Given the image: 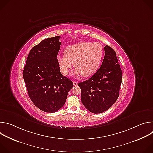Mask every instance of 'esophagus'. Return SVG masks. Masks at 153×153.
<instances>
[{
	"label": "esophagus",
	"instance_id": "esophagus-1",
	"mask_svg": "<svg viewBox=\"0 0 153 153\" xmlns=\"http://www.w3.org/2000/svg\"><path fill=\"white\" fill-rule=\"evenodd\" d=\"M73 85H74V86H77V85H78V83H77V82H76V81H74V82H73Z\"/></svg>",
	"mask_w": 153,
	"mask_h": 153
}]
</instances>
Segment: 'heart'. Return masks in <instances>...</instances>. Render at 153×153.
Wrapping results in <instances>:
<instances>
[{"label": "heart", "instance_id": "heart-1", "mask_svg": "<svg viewBox=\"0 0 153 153\" xmlns=\"http://www.w3.org/2000/svg\"><path fill=\"white\" fill-rule=\"evenodd\" d=\"M103 54V47L99 42H80L65 48V54H59L57 61L63 75H68L74 64V75L88 77L97 70Z\"/></svg>", "mask_w": 153, "mask_h": 153}]
</instances>
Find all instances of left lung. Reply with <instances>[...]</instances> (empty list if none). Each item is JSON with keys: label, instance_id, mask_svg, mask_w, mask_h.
Wrapping results in <instances>:
<instances>
[{"label": "left lung", "instance_id": "1", "mask_svg": "<svg viewBox=\"0 0 153 153\" xmlns=\"http://www.w3.org/2000/svg\"><path fill=\"white\" fill-rule=\"evenodd\" d=\"M100 68L88 80L78 84L84 106L94 114L108 110L117 100L122 83V70L116 53L108 45Z\"/></svg>", "mask_w": 153, "mask_h": 153}]
</instances>
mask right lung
Instances as JSON below:
<instances>
[{"label":"right lung","instance_id":"obj_1","mask_svg":"<svg viewBox=\"0 0 153 153\" xmlns=\"http://www.w3.org/2000/svg\"><path fill=\"white\" fill-rule=\"evenodd\" d=\"M60 36L47 38L34 46L28 56L24 79L28 96L40 110L54 113L64 105L73 82L63 76L57 61Z\"/></svg>","mask_w":153,"mask_h":153}]
</instances>
